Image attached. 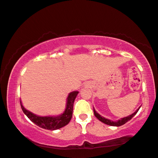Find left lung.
<instances>
[{"instance_id":"8db88e82","label":"left lung","mask_w":158,"mask_h":158,"mask_svg":"<svg viewBox=\"0 0 158 158\" xmlns=\"http://www.w3.org/2000/svg\"><path fill=\"white\" fill-rule=\"evenodd\" d=\"M139 108H140V107L135 111V112L133 113V114L130 115H129V116L123 118H121V120H119V121H110V120H108V119L106 118L101 116L100 114H98V113L96 112L95 110H94V108H93L94 114V115H95V117L97 118H98V120H100V121L101 122H102V123H106V124H107V125L113 126V127H120V126H122V125L124 124V123H127V121H130V120H131L132 118H133L134 115L136 114V113L138 112L139 110Z\"/></svg>"}]
</instances>
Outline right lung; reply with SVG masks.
<instances>
[{"label": "right lung", "mask_w": 158, "mask_h": 158, "mask_svg": "<svg viewBox=\"0 0 158 158\" xmlns=\"http://www.w3.org/2000/svg\"><path fill=\"white\" fill-rule=\"evenodd\" d=\"M79 93V92H73L69 94L68 98H67V104L66 108L64 113L62 115L57 117H41L37 116V115L33 114L32 113L27 110L22 105V102L20 100L21 107L23 112L25 115L28 117V118L35 123V124L38 127L43 128L48 130H56L60 129V128L64 127V126L68 124L70 122L71 118H72L73 113V102H74L75 98Z\"/></svg>", "instance_id": "right-lung-1"}]
</instances>
